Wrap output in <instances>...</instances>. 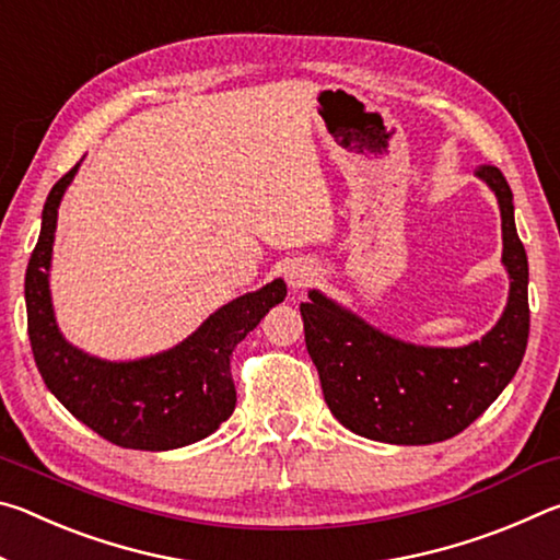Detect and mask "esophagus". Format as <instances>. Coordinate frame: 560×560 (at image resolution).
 Wrapping results in <instances>:
<instances>
[{"instance_id": "34e87169", "label": "esophagus", "mask_w": 560, "mask_h": 560, "mask_svg": "<svg viewBox=\"0 0 560 560\" xmlns=\"http://www.w3.org/2000/svg\"><path fill=\"white\" fill-rule=\"evenodd\" d=\"M316 277H318V271L314 267H308V264H291V267L287 269V281L293 291L311 287V283L316 281Z\"/></svg>"}]
</instances>
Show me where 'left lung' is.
Masks as SVG:
<instances>
[{"label": "left lung", "mask_w": 560, "mask_h": 560, "mask_svg": "<svg viewBox=\"0 0 560 560\" xmlns=\"http://www.w3.org/2000/svg\"><path fill=\"white\" fill-rule=\"evenodd\" d=\"M477 175L494 189L511 279L504 316L464 348L402 343L311 291L301 303L303 334L328 410L360 438L432 444L467 430L516 375L528 340V261L516 234L514 195L494 165Z\"/></svg>", "instance_id": "left-lung-1"}]
</instances>
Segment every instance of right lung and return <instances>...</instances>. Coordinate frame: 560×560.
I'll list each match as a JSON object with an SVG mask.
<instances>
[{
	"instance_id": "right-lung-1",
	"label": "right lung",
	"mask_w": 560,
	"mask_h": 560,
	"mask_svg": "<svg viewBox=\"0 0 560 560\" xmlns=\"http://www.w3.org/2000/svg\"><path fill=\"white\" fill-rule=\"evenodd\" d=\"M75 163L51 187L24 279L26 328L44 383L75 420L126 450L163 452L205 440L234 412L232 350L287 296L281 279L226 303L173 350L108 363L66 343L49 296L56 214Z\"/></svg>"
}]
</instances>
